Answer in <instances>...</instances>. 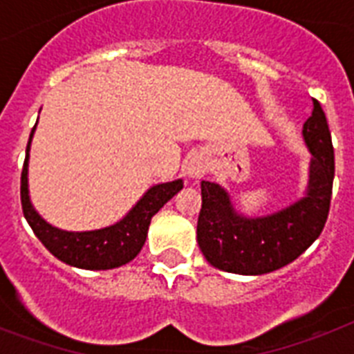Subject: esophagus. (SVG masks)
Returning a JSON list of instances; mask_svg holds the SVG:
<instances>
[{"label": "esophagus", "instance_id": "1", "mask_svg": "<svg viewBox=\"0 0 354 354\" xmlns=\"http://www.w3.org/2000/svg\"><path fill=\"white\" fill-rule=\"evenodd\" d=\"M205 171H207V165H205V160L202 154H193L189 158L187 165H185V172L189 174V178H200L204 176Z\"/></svg>", "mask_w": 354, "mask_h": 354}]
</instances>
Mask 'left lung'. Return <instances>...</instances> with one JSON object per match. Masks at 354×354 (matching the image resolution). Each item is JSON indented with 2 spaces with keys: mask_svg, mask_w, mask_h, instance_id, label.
Listing matches in <instances>:
<instances>
[{
  "mask_svg": "<svg viewBox=\"0 0 354 354\" xmlns=\"http://www.w3.org/2000/svg\"><path fill=\"white\" fill-rule=\"evenodd\" d=\"M313 115L303 138L313 161L307 194L274 215L248 218L233 209L218 183L202 182V209L196 226L198 246L215 268L261 275L296 261L324 232L335 180V149L322 104L313 99Z\"/></svg>",
  "mask_w": 354,
  "mask_h": 354,
  "instance_id": "obj_1",
  "label": "left lung"
}]
</instances>
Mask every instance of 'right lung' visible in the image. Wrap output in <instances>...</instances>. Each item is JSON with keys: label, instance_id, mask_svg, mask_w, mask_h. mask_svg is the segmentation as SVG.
Segmentation results:
<instances>
[{"label": "right lung", "instance_id": "1", "mask_svg": "<svg viewBox=\"0 0 354 354\" xmlns=\"http://www.w3.org/2000/svg\"><path fill=\"white\" fill-rule=\"evenodd\" d=\"M35 128L29 136L27 156L21 171V209L40 242L62 263L84 270H112L130 263L143 248L147 241L150 221L169 200L182 191V180L160 183L150 187L143 198L128 211V215L113 226L93 230V232H64L47 224L35 211L29 200L27 167H29V149Z\"/></svg>", "mask_w": 354, "mask_h": 354}]
</instances>
